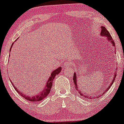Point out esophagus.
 <instances>
[{
  "label": "esophagus",
  "mask_w": 124,
  "mask_h": 124,
  "mask_svg": "<svg viewBox=\"0 0 124 124\" xmlns=\"http://www.w3.org/2000/svg\"><path fill=\"white\" fill-rule=\"evenodd\" d=\"M64 66L66 68H70L72 67V62L70 61H66L65 62V64H64Z\"/></svg>",
  "instance_id": "34e87169"
}]
</instances>
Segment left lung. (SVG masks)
<instances>
[{
  "label": "left lung",
  "mask_w": 124,
  "mask_h": 124,
  "mask_svg": "<svg viewBox=\"0 0 124 124\" xmlns=\"http://www.w3.org/2000/svg\"><path fill=\"white\" fill-rule=\"evenodd\" d=\"M101 34L100 35L101 36H103V37H107V39H108V41L110 42L111 43V44L113 45V46H115V42H114V41L113 40V39H112V38L111 37V36L110 35V33H109V32L107 30L106 28H105V27H103L102 26L101 27ZM116 73H115V75H114V77L113 78V80H112V82L111 83L110 85L108 86V87H107L106 89L105 90V91L103 92V93H105V92H106L107 91H108V90L109 89L110 86L112 85V83H113V82L114 81H115V77L116 76ZM73 82L74 83H75V87L76 88V90L78 92V93H80V95H81V96H84L85 97V98H86V99H96V97L97 98V96L96 97H94V96H88L87 94L86 95H85V94L83 93V92L80 91V90H78V85L77 84V75H76V73H74V75H73Z\"/></svg>",
  "instance_id": "1"
}]
</instances>
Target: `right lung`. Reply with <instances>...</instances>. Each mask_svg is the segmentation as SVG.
<instances>
[{
	"mask_svg": "<svg viewBox=\"0 0 124 124\" xmlns=\"http://www.w3.org/2000/svg\"><path fill=\"white\" fill-rule=\"evenodd\" d=\"M13 43H12V46H11V48L10 49V52L11 48H12V46H13ZM61 70H62L61 67H58V68H57L56 70H54V71H53L51 73L50 77H49V78H48V80L47 83H46V84L45 85V87L44 88L43 91L40 92L39 94H38V95H36V96H29L25 95L24 94H23L22 92H21L19 91V90L16 89V88L15 87H14L15 88V90H16V91H17L18 93H19L20 95L22 96L23 98H24V99L27 100L32 101V102H38V101H41L43 99H44L46 97H47L49 93V92H50V90L51 89V87H52V86L53 81V80H54V77H56V76L60 73ZM12 85L14 86V85L13 84V83H12Z\"/></svg>",
	"mask_w": 124,
	"mask_h": 124,
	"instance_id": "right-lung-1",
	"label": "right lung"
}]
</instances>
